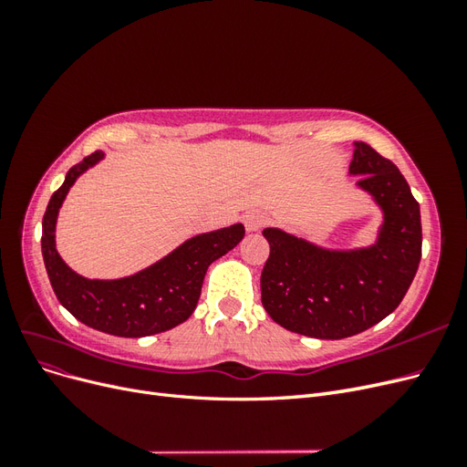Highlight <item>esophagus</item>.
Instances as JSON below:
<instances>
[{"label": "esophagus", "instance_id": "esophagus-1", "mask_svg": "<svg viewBox=\"0 0 467 467\" xmlns=\"http://www.w3.org/2000/svg\"><path fill=\"white\" fill-rule=\"evenodd\" d=\"M266 222H268V218L261 210H251L244 216V223H245L247 232H259L263 225H266Z\"/></svg>", "mask_w": 467, "mask_h": 467}]
</instances>
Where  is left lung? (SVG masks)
<instances>
[{"label":"left lung","instance_id":"1","mask_svg":"<svg viewBox=\"0 0 467 467\" xmlns=\"http://www.w3.org/2000/svg\"><path fill=\"white\" fill-rule=\"evenodd\" d=\"M350 173L384 210L378 244L327 251L275 228L263 230L271 253L261 273V300L282 327L316 337L362 333L398 307L420 261V210L393 161L357 144Z\"/></svg>","mask_w":467,"mask_h":467}]
</instances>
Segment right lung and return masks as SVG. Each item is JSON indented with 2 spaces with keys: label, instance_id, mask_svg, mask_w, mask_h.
Listing matches in <instances>:
<instances>
[{
  "label": "right lung",
  "instance_id": "right-lung-1",
  "mask_svg": "<svg viewBox=\"0 0 467 467\" xmlns=\"http://www.w3.org/2000/svg\"><path fill=\"white\" fill-rule=\"evenodd\" d=\"M103 160L88 155L69 169L64 185L52 194L42 218V257L52 290L60 304L81 323L117 337H148L187 321L201 298L208 266L232 251L245 235L242 223L196 235L167 257L132 276L89 280L76 275L56 251L54 230L58 210L76 179Z\"/></svg>",
  "mask_w": 467,
  "mask_h": 467
}]
</instances>
